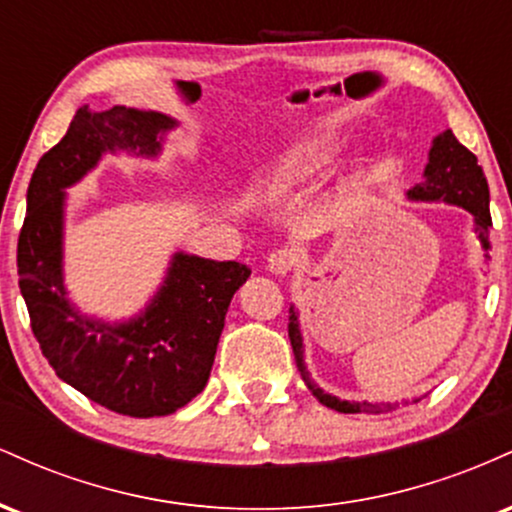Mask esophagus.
Wrapping results in <instances>:
<instances>
[{
    "mask_svg": "<svg viewBox=\"0 0 512 512\" xmlns=\"http://www.w3.org/2000/svg\"><path fill=\"white\" fill-rule=\"evenodd\" d=\"M293 262H296V260H293L291 250H276V252H272V255H269L267 269H269V274H274V276H286L291 272Z\"/></svg>",
    "mask_w": 512,
    "mask_h": 512,
    "instance_id": "34e87169",
    "label": "esophagus"
}]
</instances>
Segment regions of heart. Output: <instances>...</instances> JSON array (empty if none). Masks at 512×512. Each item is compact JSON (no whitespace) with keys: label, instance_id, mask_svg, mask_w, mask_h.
Segmentation results:
<instances>
[{"label":"heart","instance_id":"1","mask_svg":"<svg viewBox=\"0 0 512 512\" xmlns=\"http://www.w3.org/2000/svg\"><path fill=\"white\" fill-rule=\"evenodd\" d=\"M342 146V137L337 134H317V137L303 139L291 146L289 154L269 170L267 187L274 192H291L310 185L337 161Z\"/></svg>","mask_w":512,"mask_h":512}]
</instances>
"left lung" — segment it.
<instances>
[{
	"label": "left lung",
	"mask_w": 512,
	"mask_h": 512,
	"mask_svg": "<svg viewBox=\"0 0 512 512\" xmlns=\"http://www.w3.org/2000/svg\"><path fill=\"white\" fill-rule=\"evenodd\" d=\"M409 202H426V204H450V207H462L472 214V231L477 233L484 260H489L491 243H489V182L484 178V170L477 163V156L462 146L452 134V129H445L433 137L431 149H428V163L421 175L419 185L407 190ZM289 337L296 356V368L301 373L305 387L313 392V397L327 409L342 411V414H385L395 411L399 404L395 402H354V399H342L337 395L322 390L305 366V342L301 327V310L291 303L289 308Z\"/></svg>",
	"instance_id": "1"
}]
</instances>
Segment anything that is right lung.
Masks as SVG:
<instances>
[{"label":"right lung","mask_w":512,"mask_h":512,"mask_svg":"<svg viewBox=\"0 0 512 512\" xmlns=\"http://www.w3.org/2000/svg\"><path fill=\"white\" fill-rule=\"evenodd\" d=\"M178 127L158 110H76L62 142L33 170L16 255L33 334L57 378L134 419L173 414L207 387L228 305L250 269L175 250L139 313L122 320L84 313L64 279L67 190L103 156L158 161Z\"/></svg>","instance_id":"obj_1"}]
</instances>
